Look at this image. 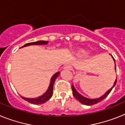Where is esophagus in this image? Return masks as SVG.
<instances>
[{
	"instance_id": "esophagus-1",
	"label": "esophagus",
	"mask_w": 125,
	"mask_h": 125,
	"mask_svg": "<svg viewBox=\"0 0 125 125\" xmlns=\"http://www.w3.org/2000/svg\"><path fill=\"white\" fill-rule=\"evenodd\" d=\"M64 69H67V70H71V69H73V67L71 66H69V65H66L64 67Z\"/></svg>"
}]
</instances>
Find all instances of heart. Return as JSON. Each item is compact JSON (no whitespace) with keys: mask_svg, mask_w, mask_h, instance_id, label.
Returning <instances> with one entry per match:
<instances>
[{"mask_svg":"<svg viewBox=\"0 0 125 125\" xmlns=\"http://www.w3.org/2000/svg\"><path fill=\"white\" fill-rule=\"evenodd\" d=\"M77 54L79 56H83L85 54V52L84 51H79L77 53Z\"/></svg>","mask_w":125,"mask_h":125,"instance_id":"obj_1","label":"heart"}]
</instances>
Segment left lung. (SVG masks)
I'll use <instances>...</instances> for the list:
<instances>
[{
  "instance_id": "1",
  "label": "left lung",
  "mask_w": 125,
  "mask_h": 125,
  "mask_svg": "<svg viewBox=\"0 0 125 125\" xmlns=\"http://www.w3.org/2000/svg\"><path fill=\"white\" fill-rule=\"evenodd\" d=\"M113 60H114V61H115V60L114 57H113ZM115 69L116 70V63H115ZM116 81H117V78H116V79L115 81V83H114V85H113V86L111 89H109V90H108V91H107V92L106 93L104 94L103 96H102L100 97V98H97V99H88V98H85V97L81 96L80 94H79L78 92H77V91H76V90L75 89V88H74V87L73 85H72V86H71V88H72L73 93L74 96V98H76V100H78V101H79L80 103H81L82 104H83L90 106V105H93V104H94L98 103L100 102V101H102L103 100H104V98H105L109 94H110V93L111 92V90H112V89H113V87L115 86L116 84Z\"/></svg>"
}]
</instances>
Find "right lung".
<instances>
[{
	"label": "right lung",
	"instance_id": "1",
	"mask_svg": "<svg viewBox=\"0 0 125 125\" xmlns=\"http://www.w3.org/2000/svg\"><path fill=\"white\" fill-rule=\"evenodd\" d=\"M48 43V41H39L37 42H29L27 43L26 44H25L24 46H23L22 47H26V46H31V45H42V44H47ZM60 73L57 72L56 74L53 75V76L52 77L51 79V83L50 84H49V86L48 88V89L47 90L46 93H45L43 95L41 96L38 97L37 98H24V97L21 96V98H22L23 100H25V101H28L29 103H31L32 104H43L46 103V101H48V100L51 98V96H52V90H53V85L54 83V81L56 80V79L57 78V77L59 75Z\"/></svg>",
	"mask_w": 125,
	"mask_h": 125
}]
</instances>
